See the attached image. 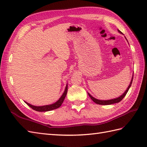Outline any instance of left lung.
Masks as SVG:
<instances>
[{
  "instance_id": "left-lung-1",
  "label": "left lung",
  "mask_w": 147,
  "mask_h": 147,
  "mask_svg": "<svg viewBox=\"0 0 147 147\" xmlns=\"http://www.w3.org/2000/svg\"><path fill=\"white\" fill-rule=\"evenodd\" d=\"M118 31L119 32H120V33L122 34V32L120 31V30H118ZM125 39H127V38H126V37H125ZM127 41H128V40H127ZM133 78H134V75H133L132 78H131V82H130V83H129L128 87L127 88V90H126V91L124 92V93H123L120 96H119L118 98H114V99H111V100H98V99H96V98H94V97L92 96L89 93H88V95H89V96L91 98V100H93L95 103H96V104H98V105H112V104H114V103H119V102L123 100V98L126 96V94H127V92L128 91V90H129V88H130L131 85L132 81H133Z\"/></svg>"
}]
</instances>
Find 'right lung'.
I'll return each instance as SVG.
<instances>
[{
  "mask_svg": "<svg viewBox=\"0 0 147 147\" xmlns=\"http://www.w3.org/2000/svg\"><path fill=\"white\" fill-rule=\"evenodd\" d=\"M67 84H66V86L65 88V90H64V93H63L62 96L60 97V98L56 102L53 103V104H51L49 105H44V106H40V107H37V106H34L30 105L28 103H27L26 101H24L25 103L33 109L34 110H36L37 111H51L53 110H55V109H57L58 108H59L62 103H63L64 98H65L66 94H67Z\"/></svg>",
  "mask_w": 147,
  "mask_h": 147,
  "instance_id": "1",
  "label": "right lung"
}]
</instances>
